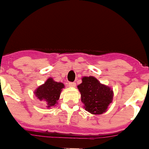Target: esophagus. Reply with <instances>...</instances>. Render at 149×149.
Masks as SVG:
<instances>
[{
  "instance_id": "esophagus-1",
  "label": "esophagus",
  "mask_w": 149,
  "mask_h": 149,
  "mask_svg": "<svg viewBox=\"0 0 149 149\" xmlns=\"http://www.w3.org/2000/svg\"><path fill=\"white\" fill-rule=\"evenodd\" d=\"M67 85H68V86H70V87H75V86H76V83H71V82H69V83H67Z\"/></svg>"
}]
</instances>
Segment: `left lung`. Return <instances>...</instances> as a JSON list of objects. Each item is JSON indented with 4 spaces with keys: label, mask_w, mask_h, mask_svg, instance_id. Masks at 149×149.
Segmentation results:
<instances>
[{
    "label": "left lung",
    "mask_w": 149,
    "mask_h": 149,
    "mask_svg": "<svg viewBox=\"0 0 149 149\" xmlns=\"http://www.w3.org/2000/svg\"><path fill=\"white\" fill-rule=\"evenodd\" d=\"M81 94V101L86 111L93 115H100L106 112L112 102L113 91L103 85L94 77H84L82 83L77 86Z\"/></svg>",
    "instance_id": "1"
}]
</instances>
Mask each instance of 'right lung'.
I'll list each match as a JSON object with an SVG mask.
<instances>
[{
    "label": "right lung",
    "instance_id": "obj_1",
    "mask_svg": "<svg viewBox=\"0 0 149 149\" xmlns=\"http://www.w3.org/2000/svg\"><path fill=\"white\" fill-rule=\"evenodd\" d=\"M63 88H64L63 83H57L52 78H49L44 84L35 90L34 94L40 101L45 102L47 108H50L57 103Z\"/></svg>",
    "mask_w": 149,
    "mask_h": 149
}]
</instances>
